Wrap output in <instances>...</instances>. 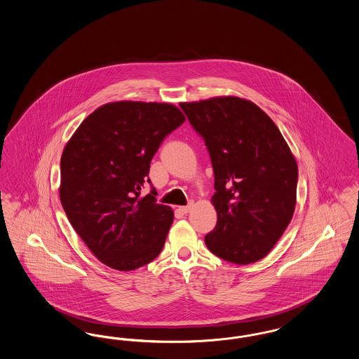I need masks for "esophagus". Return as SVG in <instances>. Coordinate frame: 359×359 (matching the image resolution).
Returning a JSON list of instances; mask_svg holds the SVG:
<instances>
[{"label": "esophagus", "mask_w": 359, "mask_h": 359, "mask_svg": "<svg viewBox=\"0 0 359 359\" xmlns=\"http://www.w3.org/2000/svg\"><path fill=\"white\" fill-rule=\"evenodd\" d=\"M191 208H192V204L182 205V207H179V211H180V212H183V214H188V212L191 211Z\"/></svg>", "instance_id": "obj_1"}]
</instances>
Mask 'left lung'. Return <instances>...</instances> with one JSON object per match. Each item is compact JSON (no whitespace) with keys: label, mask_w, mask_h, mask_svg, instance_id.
Masks as SVG:
<instances>
[{"label":"left lung","mask_w":359,"mask_h":359,"mask_svg":"<svg viewBox=\"0 0 359 359\" xmlns=\"http://www.w3.org/2000/svg\"><path fill=\"white\" fill-rule=\"evenodd\" d=\"M207 145L214 175L215 229L204 236L235 264L264 258L283 235L297 203L298 165L273 120L235 96L182 102Z\"/></svg>","instance_id":"left-lung-1"}]
</instances>
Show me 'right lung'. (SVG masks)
<instances>
[{"label":"right lung","mask_w":359,"mask_h":359,"mask_svg":"<svg viewBox=\"0 0 359 359\" xmlns=\"http://www.w3.org/2000/svg\"><path fill=\"white\" fill-rule=\"evenodd\" d=\"M186 117L167 102L116 101L86 117L60 161V201L93 255L118 271L158 257L173 222L156 189L142 196L149 164Z\"/></svg>","instance_id":"obj_1"}]
</instances>
